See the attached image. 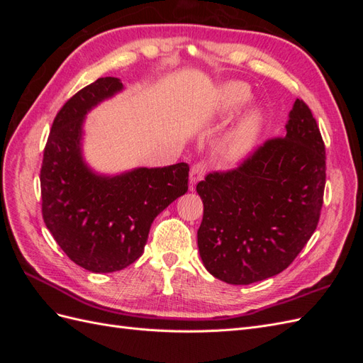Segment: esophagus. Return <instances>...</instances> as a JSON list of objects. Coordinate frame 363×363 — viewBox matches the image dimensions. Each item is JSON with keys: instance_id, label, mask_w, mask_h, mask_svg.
Masks as SVG:
<instances>
[{"instance_id": "obj_1", "label": "esophagus", "mask_w": 363, "mask_h": 363, "mask_svg": "<svg viewBox=\"0 0 363 363\" xmlns=\"http://www.w3.org/2000/svg\"><path fill=\"white\" fill-rule=\"evenodd\" d=\"M207 171V163L204 160L201 162H196L194 167L191 168V172H189V180H191V184L195 186L196 183H199L200 180H203L204 174Z\"/></svg>"}]
</instances>
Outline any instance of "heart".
<instances>
[{"label": "heart", "instance_id": "obj_1", "mask_svg": "<svg viewBox=\"0 0 363 363\" xmlns=\"http://www.w3.org/2000/svg\"><path fill=\"white\" fill-rule=\"evenodd\" d=\"M250 96L251 92L248 89V86L236 82L221 86V89H219L218 94L219 106H221L224 112L235 111V108L247 103L250 100ZM262 123V112L256 107L251 108V111H248L242 116V119L239 121V124L233 128L232 133L228 135L224 144V155L228 160H240L248 155L259 138Z\"/></svg>", "mask_w": 363, "mask_h": 363}]
</instances>
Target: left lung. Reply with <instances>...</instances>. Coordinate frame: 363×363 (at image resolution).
Returning <instances> with one entry per match:
<instances>
[{
	"mask_svg": "<svg viewBox=\"0 0 363 363\" xmlns=\"http://www.w3.org/2000/svg\"><path fill=\"white\" fill-rule=\"evenodd\" d=\"M324 186V140L309 106L296 98L286 135L268 139L238 168L208 172L196 184L206 269L230 284L286 269L316 230Z\"/></svg>",
	"mask_w": 363,
	"mask_h": 363,
	"instance_id": "8db88e82",
	"label": "left lung"
}]
</instances>
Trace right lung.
I'll return each mask as SVG.
<instances>
[{
  "mask_svg": "<svg viewBox=\"0 0 363 363\" xmlns=\"http://www.w3.org/2000/svg\"><path fill=\"white\" fill-rule=\"evenodd\" d=\"M123 89L101 77L63 104L50 131L40 168L43 223L77 265L113 272L138 260L155 218L186 194L189 164L138 168L115 177L98 175L82 157L86 113Z\"/></svg>",
  "mask_w": 363,
  "mask_h": 363,
  "instance_id": "1",
  "label": "right lung"
}]
</instances>
